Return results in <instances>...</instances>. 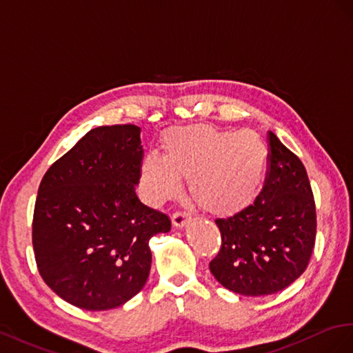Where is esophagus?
<instances>
[{
    "label": "esophagus",
    "instance_id": "obj_1",
    "mask_svg": "<svg viewBox=\"0 0 353 353\" xmlns=\"http://www.w3.org/2000/svg\"><path fill=\"white\" fill-rule=\"evenodd\" d=\"M189 220H190V214L186 213V211H176L173 214V225L176 228H183Z\"/></svg>",
    "mask_w": 353,
    "mask_h": 353
}]
</instances>
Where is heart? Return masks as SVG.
Listing matches in <instances>:
<instances>
[{
    "instance_id": "heart-1",
    "label": "heart",
    "mask_w": 353,
    "mask_h": 353,
    "mask_svg": "<svg viewBox=\"0 0 353 353\" xmlns=\"http://www.w3.org/2000/svg\"><path fill=\"white\" fill-rule=\"evenodd\" d=\"M266 165L268 148L251 130L179 127L164 136L163 157H145L142 183L148 203L163 205L182 194V179L190 180L199 207L229 217L254 204Z\"/></svg>"
}]
</instances>
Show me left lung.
<instances>
[{"label":"left lung","instance_id":"8db88e82","mask_svg":"<svg viewBox=\"0 0 353 353\" xmlns=\"http://www.w3.org/2000/svg\"><path fill=\"white\" fill-rule=\"evenodd\" d=\"M268 171L254 204L217 219L221 247L210 261L225 288L243 296L278 293L303 274L314 251L316 211L303 163L268 132Z\"/></svg>","mask_w":353,"mask_h":353}]
</instances>
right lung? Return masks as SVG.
<instances>
[{
  "label": "right lung",
  "instance_id": "obj_1",
  "mask_svg": "<svg viewBox=\"0 0 353 353\" xmlns=\"http://www.w3.org/2000/svg\"><path fill=\"white\" fill-rule=\"evenodd\" d=\"M143 146L133 124L90 130L47 170L38 188L32 245L39 275L85 310L124 305L146 284L149 239L167 214L140 203Z\"/></svg>",
  "mask_w": 353,
  "mask_h": 353
}]
</instances>
